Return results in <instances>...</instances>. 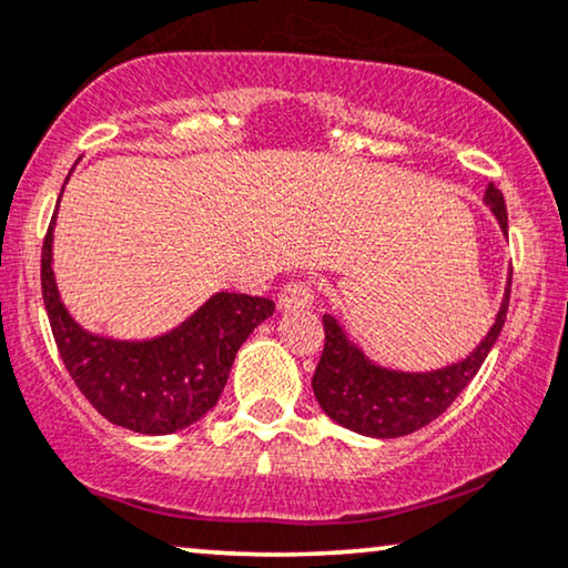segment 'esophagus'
I'll return each instance as SVG.
<instances>
[{
    "label": "esophagus",
    "mask_w": 568,
    "mask_h": 568,
    "mask_svg": "<svg viewBox=\"0 0 568 568\" xmlns=\"http://www.w3.org/2000/svg\"><path fill=\"white\" fill-rule=\"evenodd\" d=\"M314 304V291L312 285L304 283V280H296V283H288L277 296V308L283 314H296L306 312Z\"/></svg>",
    "instance_id": "1"
}]
</instances>
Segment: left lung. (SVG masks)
Listing matches in <instances>:
<instances>
[{
    "label": "left lung",
    "instance_id": "obj_1",
    "mask_svg": "<svg viewBox=\"0 0 568 568\" xmlns=\"http://www.w3.org/2000/svg\"><path fill=\"white\" fill-rule=\"evenodd\" d=\"M483 202L506 233L509 223H506L504 194L488 184ZM509 293L511 272L488 335L463 361L449 363L436 372H395V368L379 366L353 339H347L335 316L324 314V351L312 379L322 410L339 426L372 438H397L428 426L455 403L459 392L480 372L483 361L501 335Z\"/></svg>",
    "mask_w": 568,
    "mask_h": 568
}]
</instances>
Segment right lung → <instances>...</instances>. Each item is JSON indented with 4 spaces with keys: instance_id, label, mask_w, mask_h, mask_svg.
I'll list each match as a JSON object with an SVG mask.
<instances>
[{
    "instance_id": "add662e5",
    "label": "right lung",
    "mask_w": 568,
    "mask_h": 568,
    "mask_svg": "<svg viewBox=\"0 0 568 568\" xmlns=\"http://www.w3.org/2000/svg\"><path fill=\"white\" fill-rule=\"evenodd\" d=\"M54 221L57 213L41 252L43 304L59 355L88 403L113 426L148 436L173 434L213 410L239 347L256 324L272 316L275 304L246 293H215L161 337L93 335L72 320L59 298L51 267Z\"/></svg>"
}]
</instances>
